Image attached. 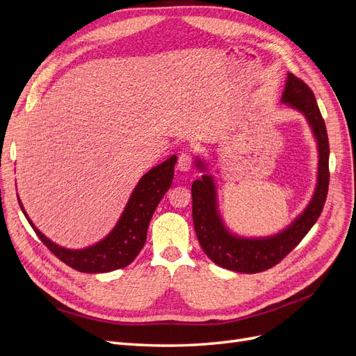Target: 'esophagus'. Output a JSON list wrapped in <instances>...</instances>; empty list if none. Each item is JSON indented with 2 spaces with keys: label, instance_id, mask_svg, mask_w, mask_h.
<instances>
[{
  "label": "esophagus",
  "instance_id": "obj_1",
  "mask_svg": "<svg viewBox=\"0 0 356 356\" xmlns=\"http://www.w3.org/2000/svg\"><path fill=\"white\" fill-rule=\"evenodd\" d=\"M193 154L190 152H181L179 156H178V169L181 172H186V170H190L191 166H193Z\"/></svg>",
  "mask_w": 356,
  "mask_h": 356
}]
</instances>
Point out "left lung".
Here are the masks:
<instances>
[{
  "label": "left lung",
  "mask_w": 356,
  "mask_h": 356,
  "mask_svg": "<svg viewBox=\"0 0 356 356\" xmlns=\"http://www.w3.org/2000/svg\"><path fill=\"white\" fill-rule=\"evenodd\" d=\"M282 102L303 113L314 131L319 149L318 186L315 195L305 212L286 227L272 238L245 239L233 236L224 227L217 211V191L211 175H202L191 186L193 196V224L202 250L211 260L224 268L239 273H258L281 263L294 250L301 239L314 227L324 209L330 182V144L325 122L322 118L315 95L309 86L288 74ZM203 169L202 161L197 163Z\"/></svg>",
  "instance_id": "8db88e82"
}]
</instances>
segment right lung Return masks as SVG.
I'll use <instances>...</instances> for the list:
<instances>
[{"mask_svg":"<svg viewBox=\"0 0 356 356\" xmlns=\"http://www.w3.org/2000/svg\"><path fill=\"white\" fill-rule=\"evenodd\" d=\"M175 161L177 156H172L163 163L148 170L135 187L114 230L104 241L86 248V250L72 251L49 241L28 218L19 197L17 200L20 209L25 213L28 222L32 225L40 241L60 261L83 273L113 272L131 264L144 248L149 220H152L159 202L172 184Z\"/></svg>","mask_w":356,"mask_h":356,"instance_id":"add662e5","label":"right lung"}]
</instances>
